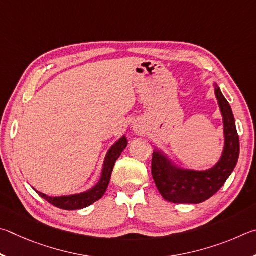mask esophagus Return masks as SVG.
Segmentation results:
<instances>
[{
  "label": "esophagus",
  "instance_id": "1",
  "mask_svg": "<svg viewBox=\"0 0 256 256\" xmlns=\"http://www.w3.org/2000/svg\"><path fill=\"white\" fill-rule=\"evenodd\" d=\"M136 129H137V128H136Z\"/></svg>",
  "mask_w": 256,
  "mask_h": 256
}]
</instances>
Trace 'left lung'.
<instances>
[{"label":"left lung","mask_w":256,"mask_h":256,"mask_svg":"<svg viewBox=\"0 0 256 256\" xmlns=\"http://www.w3.org/2000/svg\"><path fill=\"white\" fill-rule=\"evenodd\" d=\"M216 96L224 119L225 148L222 158L208 171L198 172L178 168L165 156L155 152L152 160V174L160 194L173 204H200L220 190L237 164L240 156V137L230 103L217 85Z\"/></svg>","instance_id":"left-lung-1"}]
</instances>
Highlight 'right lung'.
I'll list each match as a JSON object with an SVG mask.
<instances>
[{
	"label": "right lung",
	"mask_w": 256,
	"mask_h": 256,
	"mask_svg": "<svg viewBox=\"0 0 256 256\" xmlns=\"http://www.w3.org/2000/svg\"><path fill=\"white\" fill-rule=\"evenodd\" d=\"M127 147V140L126 137H121L120 140L116 142V144L111 147L110 150L108 152L106 156L104 164H103L102 176L100 181H98L96 186H93L91 190L80 194L74 196H49L42 194V192L37 191V194L47 200L49 204H52L55 207L64 210H78L86 208L91 206L93 202H96L98 199H101L103 194H106V188L109 186L110 178L112 170H114L116 160L119 158V156L122 153V150Z\"/></svg>",
	"instance_id": "1"
}]
</instances>
